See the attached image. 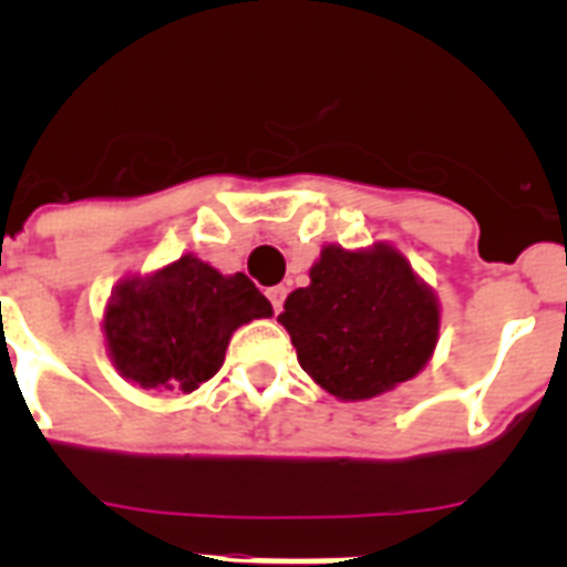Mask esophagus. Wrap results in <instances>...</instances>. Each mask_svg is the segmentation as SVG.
<instances>
[{
    "mask_svg": "<svg viewBox=\"0 0 567 567\" xmlns=\"http://www.w3.org/2000/svg\"><path fill=\"white\" fill-rule=\"evenodd\" d=\"M287 292L289 289L287 287H272L269 289V300H272V309H275V315H280V309H284V300H287Z\"/></svg>",
    "mask_w": 567,
    "mask_h": 567,
    "instance_id": "34e87169",
    "label": "esophagus"
}]
</instances>
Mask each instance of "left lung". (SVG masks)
<instances>
[{"label":"left lung","mask_w":567,"mask_h":567,"mask_svg":"<svg viewBox=\"0 0 567 567\" xmlns=\"http://www.w3.org/2000/svg\"><path fill=\"white\" fill-rule=\"evenodd\" d=\"M278 320L303 372L340 400H369L412 380L440 332L437 298L389 244L323 247Z\"/></svg>","instance_id":"obj_1"}]
</instances>
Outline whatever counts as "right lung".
Segmentation results:
<instances>
[{
    "label": "right lung",
    "instance_id": "obj_1",
    "mask_svg": "<svg viewBox=\"0 0 567 567\" xmlns=\"http://www.w3.org/2000/svg\"><path fill=\"white\" fill-rule=\"evenodd\" d=\"M272 303L244 272L221 275L195 255L115 287L104 338L115 369L142 389L193 392L224 363L229 338Z\"/></svg>",
    "mask_w": 567,
    "mask_h": 567
}]
</instances>
